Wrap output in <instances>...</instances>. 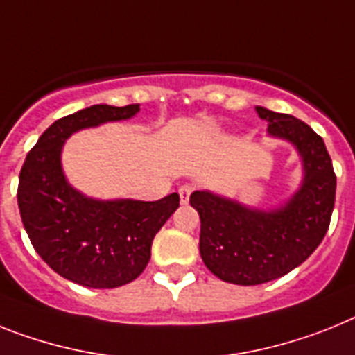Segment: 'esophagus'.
<instances>
[{
    "mask_svg": "<svg viewBox=\"0 0 355 355\" xmlns=\"http://www.w3.org/2000/svg\"><path fill=\"white\" fill-rule=\"evenodd\" d=\"M192 187L190 184H183L180 189V199H181V205H187L190 199V193H192Z\"/></svg>",
    "mask_w": 355,
    "mask_h": 355,
    "instance_id": "34e87169",
    "label": "esophagus"
}]
</instances>
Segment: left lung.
Wrapping results in <instances>:
<instances>
[{"mask_svg": "<svg viewBox=\"0 0 355 355\" xmlns=\"http://www.w3.org/2000/svg\"><path fill=\"white\" fill-rule=\"evenodd\" d=\"M257 114L268 135L295 147L302 183L278 207H248L210 190L190 196L201 219L199 253L215 277L237 286H259L284 277L313 255L334 210L336 174L322 136L291 114L262 105Z\"/></svg>", "mask_w": 355, "mask_h": 355, "instance_id": "8db88e82", "label": "left lung"}]
</instances>
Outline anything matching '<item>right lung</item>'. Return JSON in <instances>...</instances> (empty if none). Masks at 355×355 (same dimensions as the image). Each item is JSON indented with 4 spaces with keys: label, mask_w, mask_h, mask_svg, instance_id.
Instances as JSON below:
<instances>
[{
    "label": "right lung",
    "mask_w": 355,
    "mask_h": 355,
    "mask_svg": "<svg viewBox=\"0 0 355 355\" xmlns=\"http://www.w3.org/2000/svg\"><path fill=\"white\" fill-rule=\"evenodd\" d=\"M140 104H96L51 123L26 154L17 205L30 242L60 277L91 289L125 286L144 272L156 233L180 208L157 201L96 199L71 187L62 168L66 140L83 129L136 116Z\"/></svg>",
    "instance_id": "add662e5"
}]
</instances>
